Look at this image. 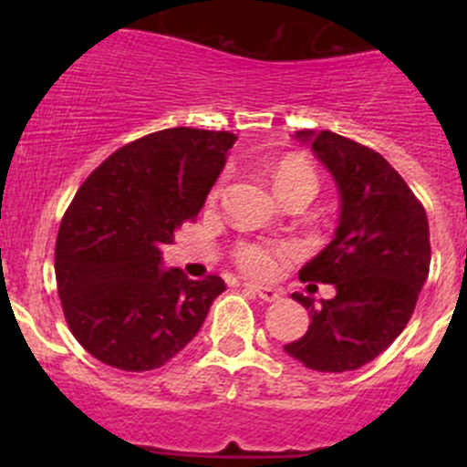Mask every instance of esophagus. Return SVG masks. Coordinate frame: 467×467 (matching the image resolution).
I'll list each match as a JSON object with an SVG mask.
<instances>
[{
  "mask_svg": "<svg viewBox=\"0 0 467 467\" xmlns=\"http://www.w3.org/2000/svg\"><path fill=\"white\" fill-rule=\"evenodd\" d=\"M246 289L255 291L257 296H260L262 300H266V303H275V300L282 298V289H277V286H264V285H246Z\"/></svg>",
  "mask_w": 467,
  "mask_h": 467,
  "instance_id": "esophagus-1",
  "label": "esophagus"
}]
</instances>
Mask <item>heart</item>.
Returning a JSON list of instances; mask_svg holds the SVG:
<instances>
[{
  "label": "heart",
  "instance_id": "obj_1",
  "mask_svg": "<svg viewBox=\"0 0 467 467\" xmlns=\"http://www.w3.org/2000/svg\"><path fill=\"white\" fill-rule=\"evenodd\" d=\"M273 185H275L277 194L289 190H307L314 194L318 178L312 164L305 162L303 158H285L273 169ZM216 194L219 190L212 192V199H216ZM286 255H291V246H285V244L246 242L234 248V262L239 264V268L255 277L275 275Z\"/></svg>",
  "mask_w": 467,
  "mask_h": 467
}]
</instances>
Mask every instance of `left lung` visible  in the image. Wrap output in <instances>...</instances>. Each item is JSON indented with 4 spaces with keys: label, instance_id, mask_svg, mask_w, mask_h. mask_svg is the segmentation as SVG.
I'll list each match as a JSON object with an SVG mask.
<instances>
[{
    "label": "left lung",
    "instance_id": "1",
    "mask_svg": "<svg viewBox=\"0 0 467 467\" xmlns=\"http://www.w3.org/2000/svg\"><path fill=\"white\" fill-rule=\"evenodd\" d=\"M338 190L334 239L312 257L300 277L334 285L337 296L314 300L309 329L285 352L318 373L357 370L400 337L430 275V223L420 201L398 171L368 146L332 130H298Z\"/></svg>",
    "mask_w": 467,
    "mask_h": 467
}]
</instances>
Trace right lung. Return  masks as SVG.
Here are the masks:
<instances>
[{
	"label": "right lung",
	"mask_w": 467,
	"mask_h": 467,
	"mask_svg": "<svg viewBox=\"0 0 467 467\" xmlns=\"http://www.w3.org/2000/svg\"><path fill=\"white\" fill-rule=\"evenodd\" d=\"M233 144L225 130H158L115 150L77 192L56 239V282L69 329L99 361L160 368L225 291L219 275L164 266L162 246L199 214Z\"/></svg>",
	"instance_id": "obj_1"
}]
</instances>
